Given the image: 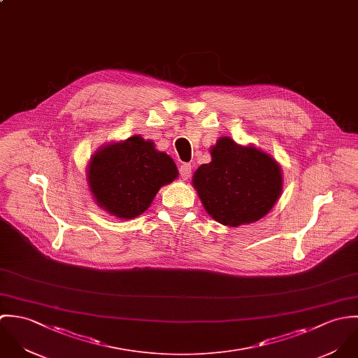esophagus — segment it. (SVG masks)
Instances as JSON below:
<instances>
[{
	"label": "esophagus",
	"instance_id": "1",
	"mask_svg": "<svg viewBox=\"0 0 358 358\" xmlns=\"http://www.w3.org/2000/svg\"><path fill=\"white\" fill-rule=\"evenodd\" d=\"M191 173H192V166L189 163H184L181 164L180 167V174L182 177V180H188L191 177Z\"/></svg>",
	"mask_w": 358,
	"mask_h": 358
}]
</instances>
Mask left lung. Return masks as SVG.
<instances>
[{
  "label": "left lung",
  "instance_id": "left-lung-1",
  "mask_svg": "<svg viewBox=\"0 0 358 358\" xmlns=\"http://www.w3.org/2000/svg\"><path fill=\"white\" fill-rule=\"evenodd\" d=\"M212 162L194 173L192 185L217 222L238 227L268 215L282 195L280 163L255 145L220 137L210 146Z\"/></svg>",
  "mask_w": 358,
  "mask_h": 358
}]
</instances>
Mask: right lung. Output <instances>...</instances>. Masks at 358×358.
I'll list each match as a JSON object with an SVG mask.
<instances>
[{"instance_id": "add662e5", "label": "right lung", "mask_w": 358, "mask_h": 358, "mask_svg": "<svg viewBox=\"0 0 358 358\" xmlns=\"http://www.w3.org/2000/svg\"><path fill=\"white\" fill-rule=\"evenodd\" d=\"M177 177L174 160L141 136L102 145L87 164V184L95 203L122 220L143 215L159 189Z\"/></svg>"}]
</instances>
